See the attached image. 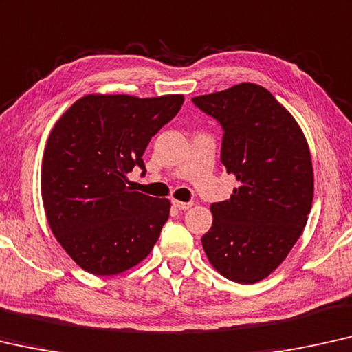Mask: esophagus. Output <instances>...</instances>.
Wrapping results in <instances>:
<instances>
[{
  "instance_id": "obj_1",
  "label": "esophagus",
  "mask_w": 352,
  "mask_h": 352,
  "mask_svg": "<svg viewBox=\"0 0 352 352\" xmlns=\"http://www.w3.org/2000/svg\"><path fill=\"white\" fill-rule=\"evenodd\" d=\"M172 204H174V207L178 208V210H188L192 207V202H182V201H172Z\"/></svg>"
}]
</instances>
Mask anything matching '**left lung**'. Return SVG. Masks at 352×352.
<instances>
[{"mask_svg": "<svg viewBox=\"0 0 352 352\" xmlns=\"http://www.w3.org/2000/svg\"><path fill=\"white\" fill-rule=\"evenodd\" d=\"M192 104L221 124V162L237 182L230 199L210 206L204 251L228 280L253 285L286 259L305 228L314 191L310 148L292 115L256 83Z\"/></svg>", "mask_w": 352, "mask_h": 352, "instance_id": "obj_1", "label": "left lung"}]
</instances>
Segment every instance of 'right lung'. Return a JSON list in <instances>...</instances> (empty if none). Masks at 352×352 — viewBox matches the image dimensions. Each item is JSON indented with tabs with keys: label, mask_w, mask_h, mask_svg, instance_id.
I'll return each mask as SVG.
<instances>
[{
	"label": "right lung",
	"mask_w": 352,
	"mask_h": 352,
	"mask_svg": "<svg viewBox=\"0 0 352 352\" xmlns=\"http://www.w3.org/2000/svg\"><path fill=\"white\" fill-rule=\"evenodd\" d=\"M182 94H88L61 115L47 140L42 202L52 232L83 270L109 276L153 250L170 202L134 191L151 138L175 117Z\"/></svg>",
	"instance_id": "right-lung-1"
}]
</instances>
